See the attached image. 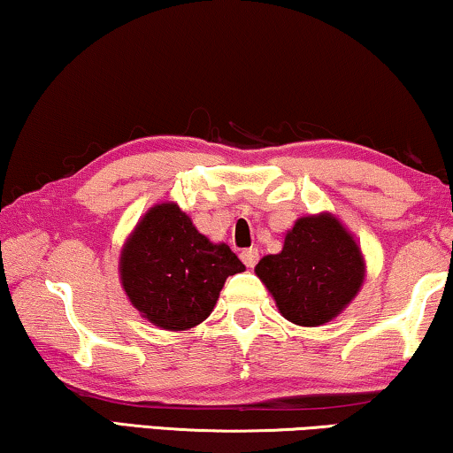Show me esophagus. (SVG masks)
Here are the masks:
<instances>
[{"label": "esophagus", "mask_w": 453, "mask_h": 453, "mask_svg": "<svg viewBox=\"0 0 453 453\" xmlns=\"http://www.w3.org/2000/svg\"><path fill=\"white\" fill-rule=\"evenodd\" d=\"M240 258H242V263L248 266V269H252V266L258 263V250L257 248H246V250H242Z\"/></svg>", "instance_id": "1"}]
</instances>
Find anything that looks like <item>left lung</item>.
Here are the masks:
<instances>
[{
    "label": "left lung",
    "mask_w": 453,
    "mask_h": 453,
    "mask_svg": "<svg viewBox=\"0 0 453 453\" xmlns=\"http://www.w3.org/2000/svg\"><path fill=\"white\" fill-rule=\"evenodd\" d=\"M254 273L285 320L322 326L334 320L365 281V258L355 235L336 215L297 218L279 254H266Z\"/></svg>",
    "instance_id": "8db88e82"
}]
</instances>
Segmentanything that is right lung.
Segmentation results:
<instances>
[{"label":"right lung","instance_id":"add662e5","mask_svg":"<svg viewBox=\"0 0 453 453\" xmlns=\"http://www.w3.org/2000/svg\"><path fill=\"white\" fill-rule=\"evenodd\" d=\"M242 271L246 266L229 246L203 235L172 201L145 211L119 258V279L133 308L170 333L207 320L226 279Z\"/></svg>","mask_w":453,"mask_h":453}]
</instances>
